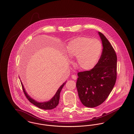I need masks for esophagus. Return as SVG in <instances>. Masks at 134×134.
<instances>
[{
	"label": "esophagus",
	"mask_w": 134,
	"mask_h": 134,
	"mask_svg": "<svg viewBox=\"0 0 134 134\" xmlns=\"http://www.w3.org/2000/svg\"><path fill=\"white\" fill-rule=\"evenodd\" d=\"M71 77H72V78L74 79V80H76L77 79V76L75 75H72Z\"/></svg>",
	"instance_id": "1"
}]
</instances>
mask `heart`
Segmentation results:
<instances>
[{
	"instance_id": "obj_1",
	"label": "heart",
	"mask_w": 134,
	"mask_h": 134,
	"mask_svg": "<svg viewBox=\"0 0 134 134\" xmlns=\"http://www.w3.org/2000/svg\"><path fill=\"white\" fill-rule=\"evenodd\" d=\"M102 49V44L99 40L79 37L68 42L66 52L70 58H76V64L78 69L88 71L96 66Z\"/></svg>"
}]
</instances>
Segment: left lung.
I'll return each instance as SVG.
<instances>
[{"mask_svg": "<svg viewBox=\"0 0 134 134\" xmlns=\"http://www.w3.org/2000/svg\"><path fill=\"white\" fill-rule=\"evenodd\" d=\"M103 50L97 63L91 70L79 72L76 87L79 99L87 107L102 104L111 92L116 78L117 58L112 45L105 36L98 32Z\"/></svg>", "mask_w": 134, "mask_h": 134, "instance_id": "8db88e82", "label": "left lung"}]
</instances>
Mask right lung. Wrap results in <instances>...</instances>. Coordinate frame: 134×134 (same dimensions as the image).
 <instances>
[{"mask_svg":"<svg viewBox=\"0 0 134 134\" xmlns=\"http://www.w3.org/2000/svg\"><path fill=\"white\" fill-rule=\"evenodd\" d=\"M20 82H21V84L22 86V88H23V90L24 92V94L26 96L27 98L29 100V101L30 103H31L32 104L35 105L36 106L38 107L39 108L44 109V110H51V109H53L56 108L57 106L59 104V99H60V92H61L62 88L63 87V86L65 85V83L66 82V81L59 88L56 94L50 100H49L48 101H46V102H37V100H35L32 98H31L30 96L28 94V93L26 92V91L25 90V89L24 88V85H23V83L21 82V80H20Z\"/></svg>","mask_w":134,"mask_h":134,"instance_id":"1","label":"right lung"}]
</instances>
